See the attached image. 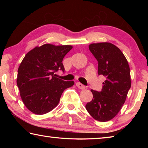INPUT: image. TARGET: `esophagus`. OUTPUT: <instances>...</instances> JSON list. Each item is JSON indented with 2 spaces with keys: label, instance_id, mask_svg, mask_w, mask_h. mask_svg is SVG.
<instances>
[{
  "label": "esophagus",
  "instance_id": "obj_1",
  "mask_svg": "<svg viewBox=\"0 0 148 148\" xmlns=\"http://www.w3.org/2000/svg\"><path fill=\"white\" fill-rule=\"evenodd\" d=\"M76 86L78 87L79 89H84L85 88H86V87H85V86H84L83 84H82L81 83H79V82H77V83L76 84Z\"/></svg>",
  "mask_w": 148,
  "mask_h": 148
}]
</instances>
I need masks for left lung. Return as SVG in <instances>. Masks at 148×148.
Returning <instances> with one entry per match:
<instances>
[{
    "label": "left lung",
    "instance_id": "1",
    "mask_svg": "<svg viewBox=\"0 0 148 148\" xmlns=\"http://www.w3.org/2000/svg\"><path fill=\"white\" fill-rule=\"evenodd\" d=\"M89 49L98 61V74L103 75L101 91L91 89L93 97L86 108L99 121L106 122L118 114L131 86L128 61L118 47L109 42L91 44Z\"/></svg>",
    "mask_w": 148,
    "mask_h": 148
}]
</instances>
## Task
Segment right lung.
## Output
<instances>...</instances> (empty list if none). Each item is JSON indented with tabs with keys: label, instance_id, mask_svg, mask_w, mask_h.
<instances>
[{
	"label": "right lung",
	"instance_id": "right-lung-1",
	"mask_svg": "<svg viewBox=\"0 0 148 148\" xmlns=\"http://www.w3.org/2000/svg\"><path fill=\"white\" fill-rule=\"evenodd\" d=\"M72 48L70 45L54 46L46 44L27 53L17 71V85L20 96L27 109L32 113H48L59 104L65 89L74 84L55 76L64 71L62 59Z\"/></svg>",
	"mask_w": 148,
	"mask_h": 148
}]
</instances>
